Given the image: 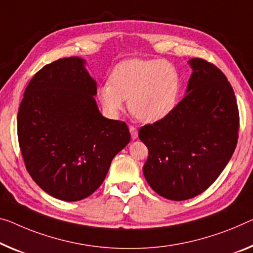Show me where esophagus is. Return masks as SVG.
Instances as JSON below:
<instances>
[{
	"mask_svg": "<svg viewBox=\"0 0 253 253\" xmlns=\"http://www.w3.org/2000/svg\"><path fill=\"white\" fill-rule=\"evenodd\" d=\"M129 130H130V134H131V138L132 139H137V137H138V130H137V127H134V126H130L129 127Z\"/></svg>",
	"mask_w": 253,
	"mask_h": 253,
	"instance_id": "34e87169",
	"label": "esophagus"
}]
</instances>
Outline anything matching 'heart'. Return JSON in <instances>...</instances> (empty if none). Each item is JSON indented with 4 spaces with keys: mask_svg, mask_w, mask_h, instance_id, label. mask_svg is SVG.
Wrapping results in <instances>:
<instances>
[{
    "mask_svg": "<svg viewBox=\"0 0 253 253\" xmlns=\"http://www.w3.org/2000/svg\"><path fill=\"white\" fill-rule=\"evenodd\" d=\"M181 91V76L173 64L162 60L130 59L116 65L111 83L97 89V98L111 118L119 116L129 98V108L135 118L156 123L173 113Z\"/></svg>",
    "mask_w": 253,
    "mask_h": 253,
    "instance_id": "b5f03b06",
    "label": "heart"
}]
</instances>
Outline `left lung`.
I'll return each instance as SVG.
<instances>
[{
  "instance_id": "obj_1",
  "label": "left lung",
  "mask_w": 253,
  "mask_h": 253,
  "mask_svg": "<svg viewBox=\"0 0 253 253\" xmlns=\"http://www.w3.org/2000/svg\"><path fill=\"white\" fill-rule=\"evenodd\" d=\"M186 95L173 113L139 130L148 148L143 175L155 192L169 200L203 193L234 153L239 110L227 78L215 65L191 59Z\"/></svg>"
}]
</instances>
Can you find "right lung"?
I'll return each instance as SVG.
<instances>
[{
  "label": "right lung",
  "instance_id": "right-lung-1",
  "mask_svg": "<svg viewBox=\"0 0 253 253\" xmlns=\"http://www.w3.org/2000/svg\"><path fill=\"white\" fill-rule=\"evenodd\" d=\"M84 64L73 56L45 65L30 80L18 112L27 170L46 193L64 201L94 193L131 138L126 123L100 114L97 84Z\"/></svg>",
  "mask_w": 253,
  "mask_h": 253
}]
</instances>
